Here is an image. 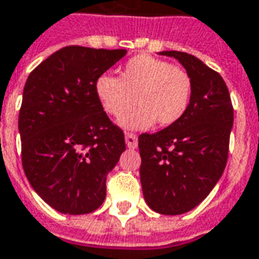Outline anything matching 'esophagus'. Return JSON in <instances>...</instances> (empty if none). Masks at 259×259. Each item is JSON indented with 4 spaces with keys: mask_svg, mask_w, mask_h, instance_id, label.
I'll list each match as a JSON object with an SVG mask.
<instances>
[{
    "mask_svg": "<svg viewBox=\"0 0 259 259\" xmlns=\"http://www.w3.org/2000/svg\"><path fill=\"white\" fill-rule=\"evenodd\" d=\"M125 144H126V147L130 148V149H135V148L138 147V137H137L135 134L126 133L125 134Z\"/></svg>",
    "mask_w": 259,
    "mask_h": 259,
    "instance_id": "34e87169",
    "label": "esophagus"
}]
</instances>
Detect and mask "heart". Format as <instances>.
I'll list each match as a JSON object with an SVG mask.
<instances>
[{
  "label": "heart",
  "mask_w": 259,
  "mask_h": 259,
  "mask_svg": "<svg viewBox=\"0 0 259 259\" xmlns=\"http://www.w3.org/2000/svg\"><path fill=\"white\" fill-rule=\"evenodd\" d=\"M94 92L103 110L112 117L128 111L137 100L140 106L119 118L118 124L126 130H145L156 121L162 126L172 125L185 115L192 80L181 66L140 55L126 62L119 78L101 74Z\"/></svg>",
  "instance_id": "obj_1"
}]
</instances>
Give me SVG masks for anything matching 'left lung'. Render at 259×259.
<instances>
[{
    "mask_svg": "<svg viewBox=\"0 0 259 259\" xmlns=\"http://www.w3.org/2000/svg\"><path fill=\"white\" fill-rule=\"evenodd\" d=\"M192 80L185 115L155 134H141V185L147 204L159 214L178 215L200 204L220 181L227 163L234 121L223 77L193 55L163 51Z\"/></svg>",
    "mask_w": 259,
    "mask_h": 259,
    "instance_id": "1",
    "label": "left lung"
}]
</instances>
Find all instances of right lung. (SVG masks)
Masks as SVG:
<instances>
[{
  "mask_svg": "<svg viewBox=\"0 0 259 259\" xmlns=\"http://www.w3.org/2000/svg\"><path fill=\"white\" fill-rule=\"evenodd\" d=\"M125 53L67 46L25 83L18 119L22 166L33 190L59 213L87 214L106 199L107 176L125 151V140L94 84Z\"/></svg>",
  "mask_w": 259,
  "mask_h": 259,
  "instance_id": "right-lung-1",
  "label": "right lung"
}]
</instances>
